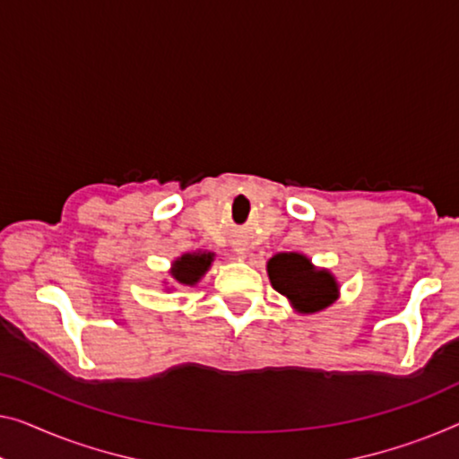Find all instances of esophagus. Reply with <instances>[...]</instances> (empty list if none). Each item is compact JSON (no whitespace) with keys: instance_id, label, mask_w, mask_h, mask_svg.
Returning <instances> with one entry per match:
<instances>
[{"instance_id":"esophagus-1","label":"esophagus","mask_w":459,"mask_h":459,"mask_svg":"<svg viewBox=\"0 0 459 459\" xmlns=\"http://www.w3.org/2000/svg\"><path fill=\"white\" fill-rule=\"evenodd\" d=\"M237 251H243V249H237Z\"/></svg>"}]
</instances>
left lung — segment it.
<instances>
[{
    "instance_id": "obj_1",
    "label": "left lung",
    "mask_w": 459,
    "mask_h": 459,
    "mask_svg": "<svg viewBox=\"0 0 459 459\" xmlns=\"http://www.w3.org/2000/svg\"><path fill=\"white\" fill-rule=\"evenodd\" d=\"M273 289L299 313H317L338 299V282L327 270H317L300 253H276L268 262Z\"/></svg>"
}]
</instances>
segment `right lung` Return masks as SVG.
Wrapping results in <instances>:
<instances>
[{"mask_svg": "<svg viewBox=\"0 0 459 459\" xmlns=\"http://www.w3.org/2000/svg\"><path fill=\"white\" fill-rule=\"evenodd\" d=\"M212 259H214V253H183L181 257H177L173 262L170 276H173L175 282H179L183 286H194L195 282H200V278L208 272Z\"/></svg>", "mask_w": 459, "mask_h": 459, "instance_id": "obj_1", "label": "right lung"}]
</instances>
